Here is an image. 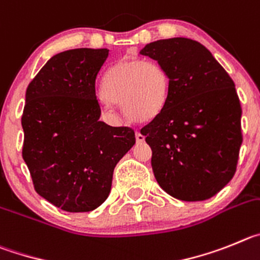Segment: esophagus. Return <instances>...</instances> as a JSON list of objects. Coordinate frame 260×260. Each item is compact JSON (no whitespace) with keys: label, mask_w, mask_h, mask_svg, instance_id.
<instances>
[{"label":"esophagus","mask_w":260,"mask_h":260,"mask_svg":"<svg viewBox=\"0 0 260 260\" xmlns=\"http://www.w3.org/2000/svg\"><path fill=\"white\" fill-rule=\"evenodd\" d=\"M136 141L139 142V144H142L145 142V136L140 132H136Z\"/></svg>","instance_id":"1"}]
</instances>
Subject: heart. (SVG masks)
Instances as JSON below:
<instances>
[{
  "label": "heart",
  "mask_w": 260,
  "mask_h": 260,
  "mask_svg": "<svg viewBox=\"0 0 260 260\" xmlns=\"http://www.w3.org/2000/svg\"><path fill=\"white\" fill-rule=\"evenodd\" d=\"M102 89L105 94L102 105L106 111L113 113L115 102L121 104L132 120L149 121L165 106L168 76L156 62L125 58L107 70Z\"/></svg>",
  "instance_id": "heart-1"
}]
</instances>
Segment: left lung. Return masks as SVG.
Returning <instances> with one entry per match:
<instances>
[{"label": "left lung", "instance_id": "obj_1", "mask_svg": "<svg viewBox=\"0 0 260 260\" xmlns=\"http://www.w3.org/2000/svg\"><path fill=\"white\" fill-rule=\"evenodd\" d=\"M168 76L160 113L141 128L159 186L180 201H205L232 180L242 144L235 83L202 44L158 40L141 51Z\"/></svg>", "mask_w": 260, "mask_h": 260}]
</instances>
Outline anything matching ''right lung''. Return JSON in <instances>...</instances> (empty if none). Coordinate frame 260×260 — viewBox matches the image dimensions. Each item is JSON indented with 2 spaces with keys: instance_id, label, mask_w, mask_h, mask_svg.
I'll list each match as a JSON object with an SVG mask.
<instances>
[{
  "instance_id": "1",
  "label": "right lung",
  "mask_w": 260,
  "mask_h": 260,
  "mask_svg": "<svg viewBox=\"0 0 260 260\" xmlns=\"http://www.w3.org/2000/svg\"><path fill=\"white\" fill-rule=\"evenodd\" d=\"M107 49L55 54L25 92L23 159L35 190L69 212H88L106 201L114 168L135 145V131L100 120L95 81Z\"/></svg>"
}]
</instances>
